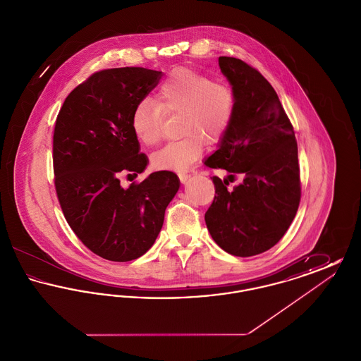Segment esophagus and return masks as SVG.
Returning <instances> with one entry per match:
<instances>
[{"instance_id":"obj_1","label":"esophagus","mask_w":361,"mask_h":361,"mask_svg":"<svg viewBox=\"0 0 361 361\" xmlns=\"http://www.w3.org/2000/svg\"><path fill=\"white\" fill-rule=\"evenodd\" d=\"M188 174H178V178H180V181H181V184H187V181L189 180Z\"/></svg>"}]
</instances>
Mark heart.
<instances>
[{"label":"heart","mask_w":361,"mask_h":361,"mask_svg":"<svg viewBox=\"0 0 361 361\" xmlns=\"http://www.w3.org/2000/svg\"><path fill=\"white\" fill-rule=\"evenodd\" d=\"M237 99L234 90L199 71L177 69L159 86L157 102L143 99L134 106L131 128L145 146H154L161 139L162 111L183 112L181 134L153 155L157 169L187 172L200 158L204 139L216 142L224 137L234 119Z\"/></svg>","instance_id":"heart-1"}]
</instances>
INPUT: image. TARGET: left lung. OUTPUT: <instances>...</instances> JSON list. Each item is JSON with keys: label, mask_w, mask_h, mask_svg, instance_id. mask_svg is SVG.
I'll use <instances>...</instances> for the list:
<instances>
[{"label": "left lung", "mask_w": 361, "mask_h": 361, "mask_svg": "<svg viewBox=\"0 0 361 361\" xmlns=\"http://www.w3.org/2000/svg\"><path fill=\"white\" fill-rule=\"evenodd\" d=\"M219 68L235 93L231 126L207 166L243 173L227 191L226 178L212 177L215 197L207 228L224 252L250 257L275 246L292 224L300 202L298 145L291 121L272 85L243 61L219 56Z\"/></svg>", "instance_id": "1"}]
</instances>
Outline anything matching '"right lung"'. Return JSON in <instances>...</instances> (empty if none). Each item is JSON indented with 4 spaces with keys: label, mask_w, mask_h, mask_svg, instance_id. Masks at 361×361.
<instances>
[{
    "label": "right lung",
    "mask_w": 361,
    "mask_h": 361,
    "mask_svg": "<svg viewBox=\"0 0 361 361\" xmlns=\"http://www.w3.org/2000/svg\"><path fill=\"white\" fill-rule=\"evenodd\" d=\"M161 77L162 71L145 68L97 71L66 97L55 123L52 161L59 204L86 247L109 261L135 259L153 246L180 188L178 177L168 171L128 188L119 178L147 166L131 114Z\"/></svg>",
    "instance_id": "obj_1"
}]
</instances>
